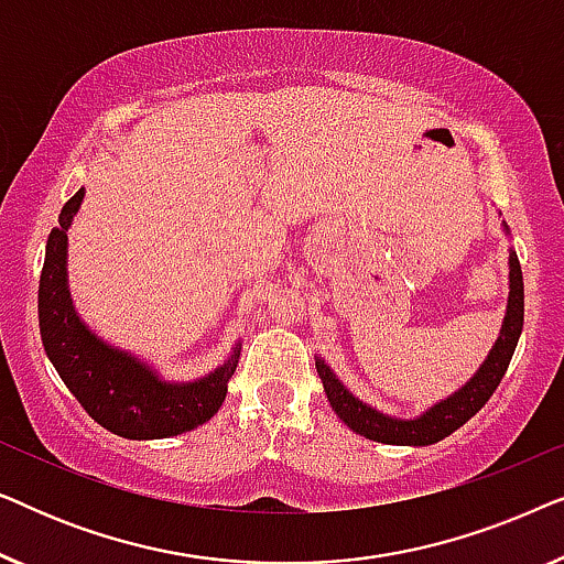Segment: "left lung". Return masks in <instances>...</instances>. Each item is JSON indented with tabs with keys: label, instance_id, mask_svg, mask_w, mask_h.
I'll return each mask as SVG.
<instances>
[{
	"label": "left lung",
	"instance_id": "left-lung-1",
	"mask_svg": "<svg viewBox=\"0 0 564 564\" xmlns=\"http://www.w3.org/2000/svg\"><path fill=\"white\" fill-rule=\"evenodd\" d=\"M503 230L508 234V226H503ZM508 290L511 292H508L506 318L488 359H485L480 369L473 375V380L465 382V388H459L454 395L442 400V403H436L434 408H429V411L421 413L419 419H392V415H384L377 411V408L361 403L359 398H354L351 392L344 388V382L338 380L334 369H330L326 361L321 357L315 359V369H318L323 380V390H326L328 403L336 411L338 419H341L351 431H357L359 436L395 446H429L454 434L459 426H465V423L488 403L492 392H496L508 365H511L516 344H519L523 328V276L516 251L508 253Z\"/></svg>",
	"mask_w": 564,
	"mask_h": 564
}]
</instances>
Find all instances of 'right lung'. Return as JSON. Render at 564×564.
<instances>
[{"label": "right lung", "mask_w": 564, "mask_h": 564, "mask_svg": "<svg viewBox=\"0 0 564 564\" xmlns=\"http://www.w3.org/2000/svg\"><path fill=\"white\" fill-rule=\"evenodd\" d=\"M84 187L64 205L45 243L37 290V321L45 354L84 411L122 438H169L210 421L236 372L241 344L215 372L195 382H166L133 354L110 346L74 311L68 292V228L79 213Z\"/></svg>", "instance_id": "add662e5"}]
</instances>
